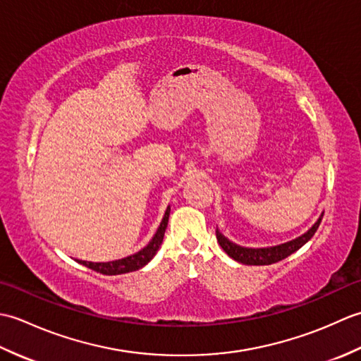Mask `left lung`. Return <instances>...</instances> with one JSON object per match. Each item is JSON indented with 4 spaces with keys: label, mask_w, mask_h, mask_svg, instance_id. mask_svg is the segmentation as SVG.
<instances>
[{
    "label": "left lung",
    "mask_w": 361,
    "mask_h": 361,
    "mask_svg": "<svg viewBox=\"0 0 361 361\" xmlns=\"http://www.w3.org/2000/svg\"><path fill=\"white\" fill-rule=\"evenodd\" d=\"M321 220H323V216L318 219L317 224L313 225L307 233L302 234L301 237H298V239L278 245V247H270V248L239 247V245L229 242L224 234L217 231V229H216V235H217L220 247L224 248V251L229 257H233L234 260H237V262L245 264V265H271V264L279 262V260H282V259L288 257L290 255H293V252L301 248L304 243H307L313 237V234L317 233Z\"/></svg>",
    "instance_id": "8db88e82"
}]
</instances>
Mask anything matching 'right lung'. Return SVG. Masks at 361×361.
I'll return each instance as SVG.
<instances>
[{
    "label": "right lung",
    "instance_id": "right-lung-1",
    "mask_svg": "<svg viewBox=\"0 0 361 361\" xmlns=\"http://www.w3.org/2000/svg\"><path fill=\"white\" fill-rule=\"evenodd\" d=\"M169 212H171V208H167L164 217H163V221H161V225L158 228V231L155 233V235H153V239L149 242L147 247H144L141 251H137L136 255L119 259V260H113V262H96L94 264V262H87V260H79V264L85 265L97 273L109 274V276L140 270V268H142L145 264H149L153 259V256L157 255L159 245H161V242H163L166 228H167Z\"/></svg>",
    "mask_w": 361,
    "mask_h": 361
}]
</instances>
